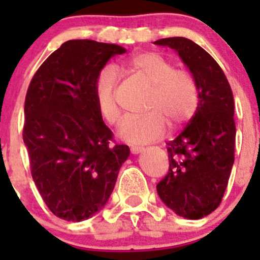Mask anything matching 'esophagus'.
<instances>
[{"instance_id": "obj_1", "label": "esophagus", "mask_w": 260, "mask_h": 260, "mask_svg": "<svg viewBox=\"0 0 260 260\" xmlns=\"http://www.w3.org/2000/svg\"><path fill=\"white\" fill-rule=\"evenodd\" d=\"M143 150H144V148H143V147H141V146H133L132 148H130L132 153H134V155H137V153L142 152V151H143Z\"/></svg>"}]
</instances>
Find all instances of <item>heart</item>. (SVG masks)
I'll use <instances>...</instances> for the list:
<instances>
[{"instance_id": "1", "label": "heart", "mask_w": 260, "mask_h": 260, "mask_svg": "<svg viewBox=\"0 0 260 260\" xmlns=\"http://www.w3.org/2000/svg\"><path fill=\"white\" fill-rule=\"evenodd\" d=\"M119 70L150 87L143 116L127 117L119 137L127 143L143 144L161 138L167 123L178 128L194 117L199 107V86L191 73L176 66L153 52L135 53L121 63ZM117 77L112 68L102 69L95 80V102L99 113L109 125L121 122L117 104Z\"/></svg>"}]
</instances>
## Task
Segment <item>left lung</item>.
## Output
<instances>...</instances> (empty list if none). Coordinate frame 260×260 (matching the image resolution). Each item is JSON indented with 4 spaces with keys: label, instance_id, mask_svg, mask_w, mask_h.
Listing matches in <instances>:
<instances>
[{
    "label": "left lung",
    "instance_id": "left-lung-1",
    "mask_svg": "<svg viewBox=\"0 0 260 260\" xmlns=\"http://www.w3.org/2000/svg\"><path fill=\"white\" fill-rule=\"evenodd\" d=\"M155 44L178 52L201 92L197 113L168 143L169 171L156 189L160 199L178 216L202 219L221 203L234 162L233 92L219 63L194 41L167 38Z\"/></svg>",
    "mask_w": 260,
    "mask_h": 260
}]
</instances>
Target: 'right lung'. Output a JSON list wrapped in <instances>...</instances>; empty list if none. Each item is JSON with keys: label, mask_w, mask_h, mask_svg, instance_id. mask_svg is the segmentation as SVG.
<instances>
[{"label": "right lung", "mask_w": 260, "mask_h": 260, "mask_svg": "<svg viewBox=\"0 0 260 260\" xmlns=\"http://www.w3.org/2000/svg\"><path fill=\"white\" fill-rule=\"evenodd\" d=\"M125 48L69 40L32 78L24 102L23 141L31 174L53 215L68 221L92 217L107 204L119 168L130 155L116 144L95 102V80Z\"/></svg>", "instance_id": "1"}]
</instances>
